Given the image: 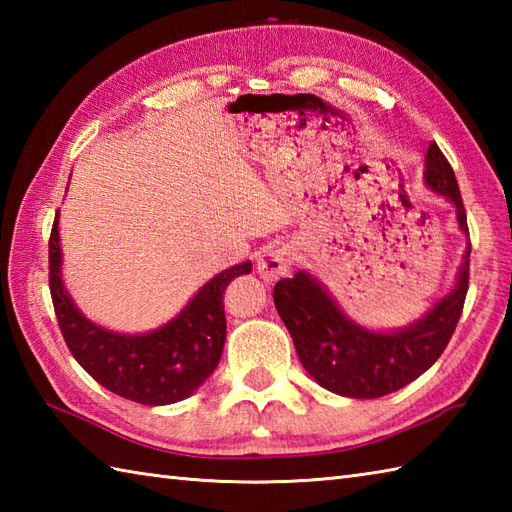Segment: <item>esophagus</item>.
I'll list each match as a JSON object with an SVG mask.
<instances>
[{"mask_svg": "<svg viewBox=\"0 0 512 512\" xmlns=\"http://www.w3.org/2000/svg\"><path fill=\"white\" fill-rule=\"evenodd\" d=\"M292 262L290 246H268L259 253L257 273L264 281H277L288 273Z\"/></svg>", "mask_w": 512, "mask_h": 512, "instance_id": "34e87169", "label": "esophagus"}]
</instances>
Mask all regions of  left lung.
Masks as SVG:
<instances>
[{
  "label": "left lung",
  "instance_id": "8db88e82",
  "mask_svg": "<svg viewBox=\"0 0 512 512\" xmlns=\"http://www.w3.org/2000/svg\"><path fill=\"white\" fill-rule=\"evenodd\" d=\"M424 184L447 198L460 231L469 235L455 173L440 147L424 156ZM471 242L453 288L413 323L398 330H372L352 321L317 277L299 270L277 281L273 299L295 341L299 361L317 383L345 398H380L409 385L438 361L460 321L469 290Z\"/></svg>",
  "mask_w": 512,
  "mask_h": 512
}]
</instances>
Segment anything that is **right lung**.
I'll list each match as a JSON object with an SVG mask.
<instances>
[{"instance_id":"1","label":"right lung","mask_w":512,"mask_h":512,"mask_svg":"<svg viewBox=\"0 0 512 512\" xmlns=\"http://www.w3.org/2000/svg\"><path fill=\"white\" fill-rule=\"evenodd\" d=\"M59 213L50 233V295L72 356L96 383L140 405L160 407L189 398L220 363L226 341L224 290L253 264H235L195 292L176 317L143 334L96 325L74 306L61 279Z\"/></svg>"}]
</instances>
